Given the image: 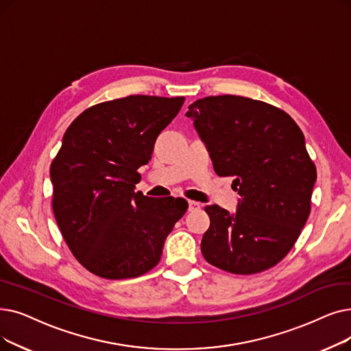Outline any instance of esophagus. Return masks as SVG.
<instances>
[{"instance_id": "34e87169", "label": "esophagus", "mask_w": 351, "mask_h": 351, "mask_svg": "<svg viewBox=\"0 0 351 351\" xmlns=\"http://www.w3.org/2000/svg\"><path fill=\"white\" fill-rule=\"evenodd\" d=\"M188 209H189V212H192V210H196V209H201V204L199 202H195V201H188Z\"/></svg>"}]
</instances>
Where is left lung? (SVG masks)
Returning <instances> with one entry per match:
<instances>
[{"instance_id":"left-lung-1","label":"left lung","mask_w":351,"mask_h":351,"mask_svg":"<svg viewBox=\"0 0 351 351\" xmlns=\"http://www.w3.org/2000/svg\"><path fill=\"white\" fill-rule=\"evenodd\" d=\"M188 109L213 169L234 176L239 195L234 213L205 208L204 258L243 276L274 267L294 247L311 209L317 171L301 129L284 110L241 96H209Z\"/></svg>"}]
</instances>
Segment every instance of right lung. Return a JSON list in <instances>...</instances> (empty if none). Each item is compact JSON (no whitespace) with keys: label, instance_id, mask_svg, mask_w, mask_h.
I'll list each match as a JSON object with an SVG mask.
<instances>
[{"label":"right lung","instance_id":"obj_1","mask_svg":"<svg viewBox=\"0 0 351 351\" xmlns=\"http://www.w3.org/2000/svg\"><path fill=\"white\" fill-rule=\"evenodd\" d=\"M185 97L128 96L74 119L50 167L53 210L77 261L108 280L139 277L159 263L184 217L182 197L134 192L162 130Z\"/></svg>","mask_w":351,"mask_h":351}]
</instances>
